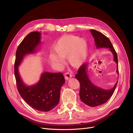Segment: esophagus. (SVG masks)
<instances>
[{
    "label": "esophagus",
    "mask_w": 133,
    "mask_h": 133,
    "mask_svg": "<svg viewBox=\"0 0 133 133\" xmlns=\"http://www.w3.org/2000/svg\"><path fill=\"white\" fill-rule=\"evenodd\" d=\"M64 76H65V79L66 80L69 79L70 78H71V77H72V75L70 74V73L68 72H66L65 73Z\"/></svg>",
    "instance_id": "34e87169"
}]
</instances>
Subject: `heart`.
Instances as JSON below:
<instances>
[{"mask_svg":"<svg viewBox=\"0 0 133 133\" xmlns=\"http://www.w3.org/2000/svg\"><path fill=\"white\" fill-rule=\"evenodd\" d=\"M56 54H50L51 62L57 66L64 63L63 58L67 57L68 62L74 67H79L87 58L88 45L86 40L73 35H65L58 39L53 44Z\"/></svg>","mask_w":133,"mask_h":133,"instance_id":"b5f03b06","label":"heart"}]
</instances>
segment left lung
I'll return each mask as SVG.
<instances>
[{"label": "left lung", "mask_w": 133, "mask_h": 133, "mask_svg": "<svg viewBox=\"0 0 133 133\" xmlns=\"http://www.w3.org/2000/svg\"><path fill=\"white\" fill-rule=\"evenodd\" d=\"M91 34L95 39V45L97 48H108L113 53L114 61L117 65V72L118 74V65L117 54L109 38L103 34L95 30H90ZM88 64L85 63L80 66L75 75L76 79L80 82V97L82 102L91 107H96L106 103L113 94L117 85V82L113 88L105 90L95 85L90 80L88 74Z\"/></svg>", "instance_id": "left-lung-1"}]
</instances>
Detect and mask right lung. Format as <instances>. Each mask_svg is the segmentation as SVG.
<instances>
[{"mask_svg": "<svg viewBox=\"0 0 133 133\" xmlns=\"http://www.w3.org/2000/svg\"><path fill=\"white\" fill-rule=\"evenodd\" d=\"M41 43V33L32 32L18 46L16 52L14 74L17 89L25 102L32 108L48 112L57 106L65 79L61 72H43L38 83L31 86L24 84L19 73V66L25 55L34 53Z\"/></svg>", "mask_w": 133, "mask_h": 133, "instance_id": "obj_1", "label": "right lung"}]
</instances>
